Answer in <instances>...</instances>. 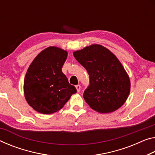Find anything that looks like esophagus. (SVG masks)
I'll return each instance as SVG.
<instances>
[{
  "instance_id": "obj_1",
  "label": "esophagus",
  "mask_w": 155,
  "mask_h": 155,
  "mask_svg": "<svg viewBox=\"0 0 155 155\" xmlns=\"http://www.w3.org/2000/svg\"><path fill=\"white\" fill-rule=\"evenodd\" d=\"M76 88H77V92H80V90H81V85H76Z\"/></svg>"
}]
</instances>
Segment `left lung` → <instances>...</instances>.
Wrapping results in <instances>:
<instances>
[{"label": "left lung", "instance_id": "8db88e82", "mask_svg": "<svg viewBox=\"0 0 155 155\" xmlns=\"http://www.w3.org/2000/svg\"><path fill=\"white\" fill-rule=\"evenodd\" d=\"M90 76L83 98L92 110L110 113L120 108L128 97L130 81L121 63L111 51L94 44L73 52Z\"/></svg>", "mask_w": 155, "mask_h": 155}]
</instances>
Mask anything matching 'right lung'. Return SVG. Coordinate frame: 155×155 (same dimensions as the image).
Returning <instances> with one entry per match:
<instances>
[{"mask_svg":"<svg viewBox=\"0 0 155 155\" xmlns=\"http://www.w3.org/2000/svg\"><path fill=\"white\" fill-rule=\"evenodd\" d=\"M68 51L55 46L41 51L29 66L23 90L28 104L36 112L50 114L60 110L77 92L62 72Z\"/></svg>","mask_w":155,"mask_h":155,"instance_id":"add662e5","label":"right lung"}]
</instances>
